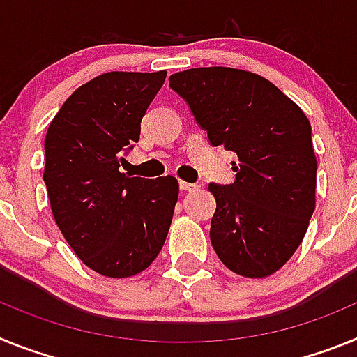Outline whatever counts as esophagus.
<instances>
[{"label": "esophagus", "instance_id": "esophagus-1", "mask_svg": "<svg viewBox=\"0 0 357 357\" xmlns=\"http://www.w3.org/2000/svg\"><path fill=\"white\" fill-rule=\"evenodd\" d=\"M179 188L185 192H194L199 188V185H196V183H187V181H179Z\"/></svg>", "mask_w": 357, "mask_h": 357}]
</instances>
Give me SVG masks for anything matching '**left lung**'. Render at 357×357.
<instances>
[{"mask_svg":"<svg viewBox=\"0 0 357 357\" xmlns=\"http://www.w3.org/2000/svg\"><path fill=\"white\" fill-rule=\"evenodd\" d=\"M213 147L237 154L231 185L210 183L217 208L210 241L241 277L264 278L286 264L316 204V163L307 116L264 77L192 68L170 75Z\"/></svg>","mask_w":357,"mask_h":357,"instance_id":"1","label":"left lung"}]
</instances>
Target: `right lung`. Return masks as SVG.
<instances>
[{
    "label": "right lung",
    "instance_id": "1",
    "mask_svg": "<svg viewBox=\"0 0 357 357\" xmlns=\"http://www.w3.org/2000/svg\"><path fill=\"white\" fill-rule=\"evenodd\" d=\"M165 77L167 71L95 77L71 93L46 132L43 179L55 222L75 255L104 277L147 269L172 222L178 179L120 172Z\"/></svg>",
    "mask_w": 357,
    "mask_h": 357
}]
</instances>
